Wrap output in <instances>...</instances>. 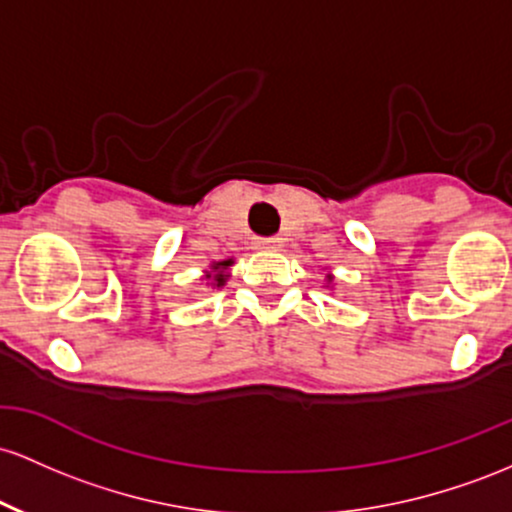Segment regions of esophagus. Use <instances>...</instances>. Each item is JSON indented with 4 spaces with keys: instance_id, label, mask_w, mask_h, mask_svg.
<instances>
[{
    "instance_id": "1",
    "label": "esophagus",
    "mask_w": 512,
    "mask_h": 512,
    "mask_svg": "<svg viewBox=\"0 0 512 512\" xmlns=\"http://www.w3.org/2000/svg\"><path fill=\"white\" fill-rule=\"evenodd\" d=\"M283 246V239L280 237H266V239H258L256 241V249H280Z\"/></svg>"
}]
</instances>
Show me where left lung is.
I'll list each match as a JSON object with an SVG mask.
<instances>
[{"instance_id":"obj_1","label":"left lung","mask_w":512,"mask_h":512,"mask_svg":"<svg viewBox=\"0 0 512 512\" xmlns=\"http://www.w3.org/2000/svg\"><path fill=\"white\" fill-rule=\"evenodd\" d=\"M331 280H333V278H331V275H329V283H331Z\"/></svg>"}]
</instances>
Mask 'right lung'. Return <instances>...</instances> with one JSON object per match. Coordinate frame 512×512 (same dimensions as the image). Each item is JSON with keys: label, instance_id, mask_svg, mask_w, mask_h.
Returning <instances> with one entry per match:
<instances>
[{"label": "right lung", "instance_id": "1", "mask_svg": "<svg viewBox=\"0 0 512 512\" xmlns=\"http://www.w3.org/2000/svg\"><path fill=\"white\" fill-rule=\"evenodd\" d=\"M234 258H225V261H215L210 266V271H205V280H208L210 287H222L227 283V268L232 266Z\"/></svg>", "mask_w": 512, "mask_h": 512}]
</instances>
